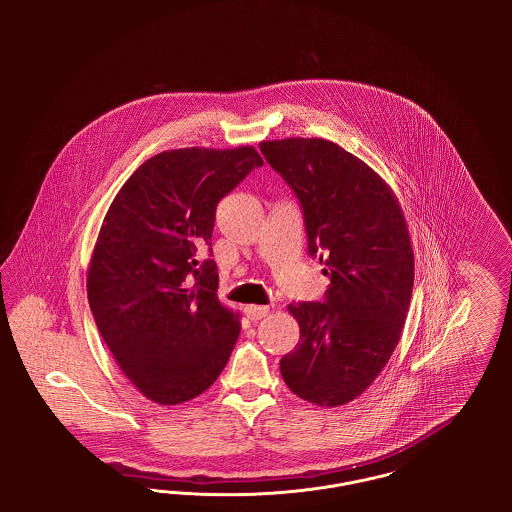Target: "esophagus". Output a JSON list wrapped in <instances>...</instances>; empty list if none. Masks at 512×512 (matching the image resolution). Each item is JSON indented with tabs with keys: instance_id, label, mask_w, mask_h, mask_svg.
<instances>
[{
	"instance_id": "esophagus-1",
	"label": "esophagus",
	"mask_w": 512,
	"mask_h": 512,
	"mask_svg": "<svg viewBox=\"0 0 512 512\" xmlns=\"http://www.w3.org/2000/svg\"><path fill=\"white\" fill-rule=\"evenodd\" d=\"M244 311L249 320H261L268 315V307H263V305H247Z\"/></svg>"
}]
</instances>
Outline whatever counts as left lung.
<instances>
[{
	"label": "left lung",
	"instance_id": "8db88e82",
	"mask_svg": "<svg viewBox=\"0 0 512 512\" xmlns=\"http://www.w3.org/2000/svg\"><path fill=\"white\" fill-rule=\"evenodd\" d=\"M259 147L299 199L309 255L330 278L322 301L288 307L299 341L280 361L282 378L309 403L345 405L401 338L414 282L409 228L390 186L338 144L286 138Z\"/></svg>",
	"mask_w": 512,
	"mask_h": 512
}]
</instances>
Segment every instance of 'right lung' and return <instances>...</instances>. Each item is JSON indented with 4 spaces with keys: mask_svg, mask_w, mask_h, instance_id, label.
<instances>
[{
    "mask_svg": "<svg viewBox=\"0 0 512 512\" xmlns=\"http://www.w3.org/2000/svg\"><path fill=\"white\" fill-rule=\"evenodd\" d=\"M263 159L255 147L163 151L113 199L88 268L99 334L124 376L159 405L201 395L240 336L217 297L211 249L217 205Z\"/></svg>",
    "mask_w": 512,
    "mask_h": 512,
    "instance_id": "1",
    "label": "right lung"
}]
</instances>
